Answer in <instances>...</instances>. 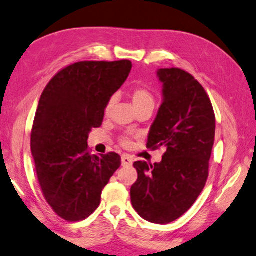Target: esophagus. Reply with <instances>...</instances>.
<instances>
[{"label": "esophagus", "instance_id": "1", "mask_svg": "<svg viewBox=\"0 0 256 256\" xmlns=\"http://www.w3.org/2000/svg\"><path fill=\"white\" fill-rule=\"evenodd\" d=\"M121 164L122 166H132V158L129 155H122L121 156Z\"/></svg>", "mask_w": 256, "mask_h": 256}]
</instances>
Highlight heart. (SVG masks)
Listing matches in <instances>:
<instances>
[{
	"label": "heart",
	"instance_id": "1",
	"mask_svg": "<svg viewBox=\"0 0 256 256\" xmlns=\"http://www.w3.org/2000/svg\"><path fill=\"white\" fill-rule=\"evenodd\" d=\"M130 98H132V104H134V106H135V109H140V108H145V106H150L154 109L155 96H153V93H152L150 90L142 88V86L135 88L130 93ZM114 98L112 96L110 100L108 101L106 106V109H104L106 114H109V112L111 110L112 106H114ZM121 142H122L124 146L130 145V140H129L128 138H124V140H121Z\"/></svg>",
	"mask_w": 256,
	"mask_h": 256
}]
</instances>
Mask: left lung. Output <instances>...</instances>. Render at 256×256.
Wrapping results in <instances>:
<instances>
[{"label":"left lung","instance_id":"1","mask_svg":"<svg viewBox=\"0 0 256 256\" xmlns=\"http://www.w3.org/2000/svg\"><path fill=\"white\" fill-rule=\"evenodd\" d=\"M163 102L152 124L147 148L166 147L160 163H134L130 189L137 214L153 224H170L189 210L204 190L214 142L216 119L198 80L180 68H160Z\"/></svg>","mask_w":256,"mask_h":256}]
</instances>
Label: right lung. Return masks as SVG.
I'll use <instances>...</instances> for the list:
<instances>
[{
    "instance_id": "add662e5",
    "label": "right lung",
    "mask_w": 256,
    "mask_h": 256,
    "mask_svg": "<svg viewBox=\"0 0 256 256\" xmlns=\"http://www.w3.org/2000/svg\"><path fill=\"white\" fill-rule=\"evenodd\" d=\"M130 60L78 62L54 76L40 96L31 153L44 199L58 216L78 222L94 212L116 153L92 155L88 138L102 124L108 101L127 80Z\"/></svg>"
}]
</instances>
